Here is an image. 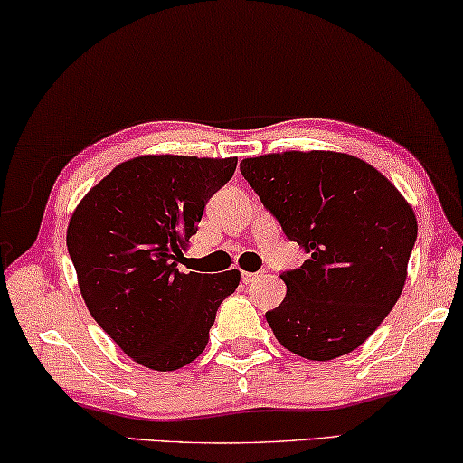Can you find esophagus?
<instances>
[{
  "mask_svg": "<svg viewBox=\"0 0 463 463\" xmlns=\"http://www.w3.org/2000/svg\"><path fill=\"white\" fill-rule=\"evenodd\" d=\"M255 279H258V274H255V272H243V274H241V280H243L245 285H250V282H253Z\"/></svg>",
  "mask_w": 463,
  "mask_h": 463,
  "instance_id": "obj_1",
  "label": "esophagus"
}]
</instances>
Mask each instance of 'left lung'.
<instances>
[{
    "mask_svg": "<svg viewBox=\"0 0 463 463\" xmlns=\"http://www.w3.org/2000/svg\"><path fill=\"white\" fill-rule=\"evenodd\" d=\"M241 175L307 253L282 272L287 295L266 314L276 339L316 362L360 347L403 291L418 237L411 205L374 165L336 151L247 157Z\"/></svg>",
    "mask_w": 463,
    "mask_h": 463,
    "instance_id": "left-lung-1",
    "label": "left lung"
}]
</instances>
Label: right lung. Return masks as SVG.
Listing matches in <instances>:
<instances>
[{"mask_svg": "<svg viewBox=\"0 0 463 463\" xmlns=\"http://www.w3.org/2000/svg\"><path fill=\"white\" fill-rule=\"evenodd\" d=\"M237 157L139 156L80 199L66 231L79 288L95 322L137 364L178 370L202 354L218 306L241 272H181L208 199Z\"/></svg>", "mask_w": 463, "mask_h": 463, "instance_id": "add662e5", "label": "right lung"}]
</instances>
